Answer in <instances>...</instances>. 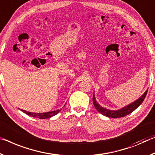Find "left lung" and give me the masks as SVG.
Instances as JSON below:
<instances>
[{
    "mask_svg": "<svg viewBox=\"0 0 155 155\" xmlns=\"http://www.w3.org/2000/svg\"><path fill=\"white\" fill-rule=\"evenodd\" d=\"M147 93H148V90L146 91V92L143 93V95H142L141 97L137 99V100H135L134 102L131 103L127 106H124V107H123L122 108L119 109V110H108V109L104 108H103L102 106H101L97 102V101H96L94 94H93V104H94V106L96 108V110H97L99 113L102 114L103 115L108 117H110V118H120V117H125L126 115H129V114L131 113L132 112H133L136 108H137L139 106L141 105V104L143 101L144 99H145L146 96L147 95Z\"/></svg>",
    "mask_w": 155,
    "mask_h": 155,
    "instance_id": "8db88e82",
    "label": "left lung"
}]
</instances>
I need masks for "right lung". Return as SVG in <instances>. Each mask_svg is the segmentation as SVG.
Listing matches in <instances>:
<instances>
[{
	"instance_id": "obj_1",
	"label": "right lung",
	"mask_w": 155,
	"mask_h": 155,
	"mask_svg": "<svg viewBox=\"0 0 155 155\" xmlns=\"http://www.w3.org/2000/svg\"><path fill=\"white\" fill-rule=\"evenodd\" d=\"M64 106H65V104H64ZM61 110H62V108L58 109V110H56L51 111V112H47V113H35L27 112V111H26V110H22V109H20V110L22 111V112L25 113H26L27 115H29V116H31V117H36V118H39V119H47V118L51 117L57 115V114L59 113Z\"/></svg>"
}]
</instances>
